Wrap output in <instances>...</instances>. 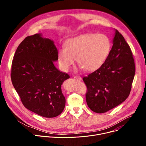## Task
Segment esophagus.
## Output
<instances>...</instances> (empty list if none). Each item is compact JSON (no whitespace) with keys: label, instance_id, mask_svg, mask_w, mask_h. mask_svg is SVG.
Returning a JSON list of instances; mask_svg holds the SVG:
<instances>
[{"label":"esophagus","instance_id":"obj_1","mask_svg":"<svg viewBox=\"0 0 146 146\" xmlns=\"http://www.w3.org/2000/svg\"><path fill=\"white\" fill-rule=\"evenodd\" d=\"M74 77L75 79H76L77 80H81V77L80 76H74Z\"/></svg>","mask_w":146,"mask_h":146}]
</instances>
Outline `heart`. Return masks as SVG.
Returning a JSON list of instances; mask_svg holds the SVG:
<instances>
[{
    "instance_id": "1",
    "label": "heart",
    "mask_w": 146,
    "mask_h": 146,
    "mask_svg": "<svg viewBox=\"0 0 146 146\" xmlns=\"http://www.w3.org/2000/svg\"><path fill=\"white\" fill-rule=\"evenodd\" d=\"M111 50L109 37L104 34L87 33L69 39L65 48L58 54L60 68L65 72L73 65L74 58L77 64L86 72H93L105 62Z\"/></svg>"
}]
</instances>
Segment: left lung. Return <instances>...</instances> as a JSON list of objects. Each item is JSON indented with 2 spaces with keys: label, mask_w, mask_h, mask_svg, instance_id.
Returning <instances> with one entry per match:
<instances>
[{
  "label": "left lung",
  "mask_w": 146,
  "mask_h": 146,
  "mask_svg": "<svg viewBox=\"0 0 146 146\" xmlns=\"http://www.w3.org/2000/svg\"><path fill=\"white\" fill-rule=\"evenodd\" d=\"M113 43L104 64L82 78L87 88V105L97 113L107 112L126 100L129 95L135 74L131 48L117 30Z\"/></svg>",
  "instance_id": "obj_1"
}]
</instances>
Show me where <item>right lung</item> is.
Returning <instances> with one entry per match:
<instances>
[{
	"label": "right lung",
	"mask_w": 146,
	"mask_h": 146,
	"mask_svg": "<svg viewBox=\"0 0 146 146\" xmlns=\"http://www.w3.org/2000/svg\"><path fill=\"white\" fill-rule=\"evenodd\" d=\"M58 54L52 40L37 33L19 44L12 62V84L23 105L46 118L58 116L65 106L61 86L70 77L54 66Z\"/></svg>",
	"instance_id": "add662e5"
}]
</instances>
